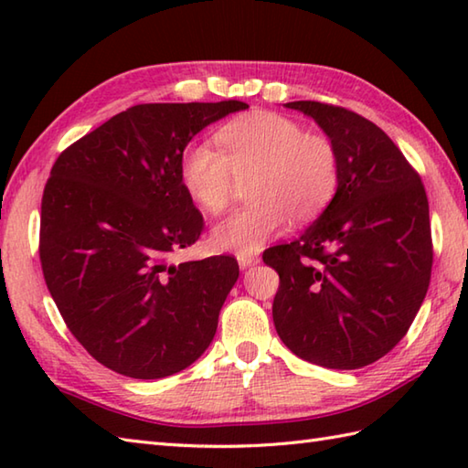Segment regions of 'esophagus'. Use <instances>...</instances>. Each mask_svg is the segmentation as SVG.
<instances>
[{
	"label": "esophagus",
	"mask_w": 468,
	"mask_h": 468,
	"mask_svg": "<svg viewBox=\"0 0 468 468\" xmlns=\"http://www.w3.org/2000/svg\"><path fill=\"white\" fill-rule=\"evenodd\" d=\"M237 261H239L241 270H250V267L260 263V257L257 255H237Z\"/></svg>",
	"instance_id": "34e87169"
}]
</instances>
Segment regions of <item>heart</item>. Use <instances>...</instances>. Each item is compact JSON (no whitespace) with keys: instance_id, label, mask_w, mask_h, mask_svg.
<instances>
[{"instance_id":"obj_1","label":"heart","mask_w":468,"mask_h":468,"mask_svg":"<svg viewBox=\"0 0 468 468\" xmlns=\"http://www.w3.org/2000/svg\"><path fill=\"white\" fill-rule=\"evenodd\" d=\"M218 143L223 151L211 143L193 144L181 166L188 195L208 213H221L237 183L250 181L253 203L213 229L217 250L253 255L287 218L307 221L335 193L340 163L334 143L292 118L273 112L239 118L218 133Z\"/></svg>"}]
</instances>
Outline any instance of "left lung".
Masks as SVG:
<instances>
[{"label": "left lung", "instance_id": "8db88e82", "mask_svg": "<svg viewBox=\"0 0 468 468\" xmlns=\"http://www.w3.org/2000/svg\"><path fill=\"white\" fill-rule=\"evenodd\" d=\"M335 146V195L300 239L263 253L280 273L273 324L302 360L356 370L409 332L432 270L429 198L400 148L367 118L300 101Z\"/></svg>", "mask_w": 468, "mask_h": 468}]
</instances>
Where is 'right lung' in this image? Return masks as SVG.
<instances>
[{
    "instance_id": "1",
    "label": "right lung",
    "mask_w": 468,
    "mask_h": 468,
    "mask_svg": "<svg viewBox=\"0 0 468 468\" xmlns=\"http://www.w3.org/2000/svg\"><path fill=\"white\" fill-rule=\"evenodd\" d=\"M239 101L138 104L58 156L42 197L39 260L49 293L86 352L156 380L213 342L239 277L229 255L166 263L203 231L181 176L183 151Z\"/></svg>"
}]
</instances>
